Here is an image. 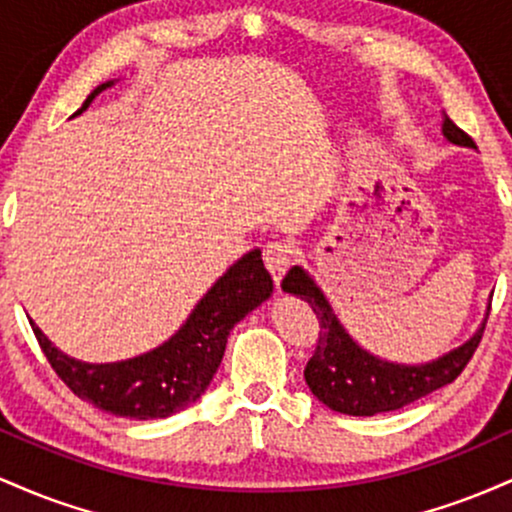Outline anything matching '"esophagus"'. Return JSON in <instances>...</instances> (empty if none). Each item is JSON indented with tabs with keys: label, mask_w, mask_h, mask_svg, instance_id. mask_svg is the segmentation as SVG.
I'll return each instance as SVG.
<instances>
[{
	"label": "esophagus",
	"mask_w": 512,
	"mask_h": 512,
	"mask_svg": "<svg viewBox=\"0 0 512 512\" xmlns=\"http://www.w3.org/2000/svg\"><path fill=\"white\" fill-rule=\"evenodd\" d=\"M291 257H293L291 245L281 243V240H276V243H269L267 248H264V264H267L269 274H272V279L276 281V284L284 279L286 269L291 267Z\"/></svg>",
	"instance_id": "34e87169"
}]
</instances>
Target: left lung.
<instances>
[{"mask_svg":"<svg viewBox=\"0 0 512 512\" xmlns=\"http://www.w3.org/2000/svg\"><path fill=\"white\" fill-rule=\"evenodd\" d=\"M440 132L450 144L477 149L472 137L464 134L445 113ZM281 289L301 296L320 317V339L313 358L305 366V383L325 407L349 416H375L402 409L404 404L452 383L477 351L489 317L486 313L479 330L448 354L426 363H395L370 354L346 332L327 296L303 267H291L281 281Z\"/></svg>","mask_w":512,"mask_h":512,"instance_id":"obj_1","label":"left lung"}]
</instances>
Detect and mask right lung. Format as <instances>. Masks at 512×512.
I'll use <instances>...</instances> for the list:
<instances>
[{"label": "right lung", "instance_id": "obj_1", "mask_svg": "<svg viewBox=\"0 0 512 512\" xmlns=\"http://www.w3.org/2000/svg\"><path fill=\"white\" fill-rule=\"evenodd\" d=\"M113 84L115 81H105L93 88L74 115L84 113L93 98ZM272 291L274 281L264 269L262 252H245L199 298L195 310L168 342L115 363H86L67 356L33 320L31 327L50 366L76 397L125 419H166L204 395L221 366L228 334L245 315L267 301Z\"/></svg>", "mask_w": 512, "mask_h": 512}]
</instances>
